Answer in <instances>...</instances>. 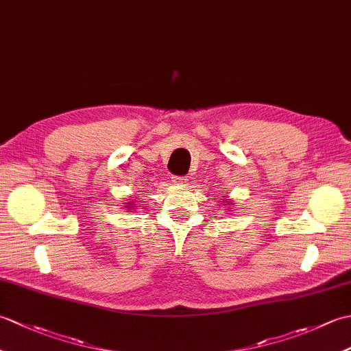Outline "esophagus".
<instances>
[{"mask_svg": "<svg viewBox=\"0 0 351 351\" xmlns=\"http://www.w3.org/2000/svg\"><path fill=\"white\" fill-rule=\"evenodd\" d=\"M171 181H173L176 185H187L189 178L187 176H173L171 178Z\"/></svg>", "mask_w": 351, "mask_h": 351, "instance_id": "obj_1", "label": "esophagus"}]
</instances>
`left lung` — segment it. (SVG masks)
I'll use <instances>...</instances> for the list:
<instances>
[{"instance_id":"1","label":"left lung","mask_w":351,"mask_h":351,"mask_svg":"<svg viewBox=\"0 0 351 351\" xmlns=\"http://www.w3.org/2000/svg\"><path fill=\"white\" fill-rule=\"evenodd\" d=\"M225 205H226V204H225Z\"/></svg>"}]
</instances>
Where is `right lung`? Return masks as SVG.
Instances as JSON below:
<instances>
[{"label": "right lung", "instance_id": "obj_1", "mask_svg": "<svg viewBox=\"0 0 351 351\" xmlns=\"http://www.w3.org/2000/svg\"><path fill=\"white\" fill-rule=\"evenodd\" d=\"M126 204H128V205H130L128 208H132V205H136V204H134V202H132V200H130V202H126Z\"/></svg>", "mask_w": 351, "mask_h": 351}]
</instances>
